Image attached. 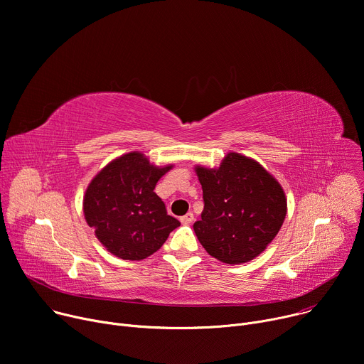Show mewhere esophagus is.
<instances>
[{"mask_svg":"<svg viewBox=\"0 0 364 364\" xmlns=\"http://www.w3.org/2000/svg\"><path fill=\"white\" fill-rule=\"evenodd\" d=\"M193 221V214L192 213H188L186 215H183V217H181V223L182 224H185V225H188V224H191Z\"/></svg>","mask_w":364,"mask_h":364,"instance_id":"1","label":"esophagus"}]
</instances>
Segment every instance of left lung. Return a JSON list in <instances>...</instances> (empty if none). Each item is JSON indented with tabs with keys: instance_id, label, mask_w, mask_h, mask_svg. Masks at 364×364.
Listing matches in <instances>:
<instances>
[{
	"instance_id": "left-lung-1",
	"label": "left lung",
	"mask_w": 364,
	"mask_h": 364,
	"mask_svg": "<svg viewBox=\"0 0 364 364\" xmlns=\"http://www.w3.org/2000/svg\"><path fill=\"white\" fill-rule=\"evenodd\" d=\"M204 211L193 224L208 255L227 264L259 256L287 217V198L279 182L257 161L228 153L218 169L196 166Z\"/></svg>"
}]
</instances>
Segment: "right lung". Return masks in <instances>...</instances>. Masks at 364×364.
<instances>
[{
	"instance_id": "obj_1",
	"label": "right lung",
	"mask_w": 364,
	"mask_h": 364,
	"mask_svg": "<svg viewBox=\"0 0 364 364\" xmlns=\"http://www.w3.org/2000/svg\"><path fill=\"white\" fill-rule=\"evenodd\" d=\"M171 168H156L133 151L112 160L92 179L84 214L108 252L124 260L146 259L181 225L154 193L157 181Z\"/></svg>"
}]
</instances>
